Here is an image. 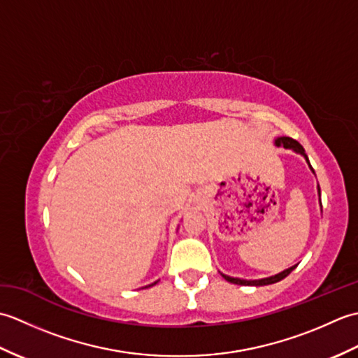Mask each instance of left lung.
<instances>
[{
	"mask_svg": "<svg viewBox=\"0 0 358 358\" xmlns=\"http://www.w3.org/2000/svg\"><path fill=\"white\" fill-rule=\"evenodd\" d=\"M273 144H275V146H283L285 149H291V150L295 152V154H300L303 158L306 159L309 169L314 172L313 166H310V163H309V158L306 155V152H305V149H303V146H301L299 141L289 138V136H278V138L273 140ZM317 191H318V199H320V186H317ZM320 204H322V201H320ZM296 266H299V264H294V266H291V268H287L285 271L275 273V275H271V277H266V278H258V280H246V278L231 277V275H226V273H223V272H220V273H222V277L226 281H229V283H234V285H240V286H266V285H273V283H277V281L286 278L289 273H291L296 268Z\"/></svg>",
	"mask_w": 358,
	"mask_h": 358,
	"instance_id": "8db88e82",
	"label": "left lung"
}]
</instances>
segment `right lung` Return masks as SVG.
<instances>
[{
	"mask_svg": "<svg viewBox=\"0 0 358 358\" xmlns=\"http://www.w3.org/2000/svg\"><path fill=\"white\" fill-rule=\"evenodd\" d=\"M158 283V281H155V283H152V285H149V286H154V285H157ZM149 286H146V287H149Z\"/></svg>",
	"mask_w": 358,
	"mask_h": 358,
	"instance_id": "1",
	"label": "right lung"
}]
</instances>
